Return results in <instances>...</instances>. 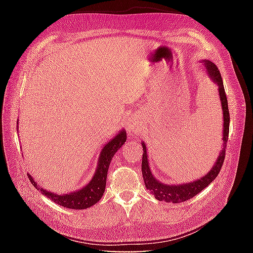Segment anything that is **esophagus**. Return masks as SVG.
Instances as JSON below:
<instances>
[{"mask_svg": "<svg viewBox=\"0 0 253 253\" xmlns=\"http://www.w3.org/2000/svg\"><path fill=\"white\" fill-rule=\"evenodd\" d=\"M140 128L141 127H140L138 122H136L134 119H131V120H128L126 122V131H127L128 134L134 135V134H136L137 132H138Z\"/></svg>", "mask_w": 253, "mask_h": 253, "instance_id": "obj_1", "label": "esophagus"}]
</instances>
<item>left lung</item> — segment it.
Listing matches in <instances>:
<instances>
[{
  "instance_id": "left-lung-1",
  "label": "left lung",
  "mask_w": 253,
  "mask_h": 253,
  "mask_svg": "<svg viewBox=\"0 0 253 253\" xmlns=\"http://www.w3.org/2000/svg\"><path fill=\"white\" fill-rule=\"evenodd\" d=\"M202 63L205 66L206 74L209 76V78L216 84L218 86V96L221 105V111H223V135H221V139H223V143H221V149L219 151V154L214 163L211 170L207 173L206 175L202 176L198 179L190 182L180 183V185H168V183H164L160 180L156 179V177L152 173V170L149 165L148 159V151L145 143L141 141L143 154H142V164H141V171L144 180V185L150 192L154 195L157 201H164L166 203H173L178 204L186 202L190 198L194 197L198 193H201L202 191L208 187L210 183L216 178L218 175L221 166L224 164L225 160V149L226 144L228 141V135H229V122H230V116H229V110H228V101L224 88V83L221 76L219 74V71L217 66L212 63L209 60H202Z\"/></svg>"
}]
</instances>
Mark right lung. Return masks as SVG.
<instances>
[{"mask_svg":"<svg viewBox=\"0 0 253 253\" xmlns=\"http://www.w3.org/2000/svg\"><path fill=\"white\" fill-rule=\"evenodd\" d=\"M17 129L19 131V128ZM126 141V129H120L118 134L115 135L110 141H108L103 145V148L101 149V152H100V155H99V158H98V164L96 167L94 176L85 186H83L79 190H75L70 193L58 194V193L52 192V191L43 189L42 187L38 185L32 175L27 174L29 180L32 181L34 187L37 190H39L43 195L49 198V200H51L53 203L64 207V208L75 209V210L87 209L89 207L97 204L101 200L105 190L106 176H108L110 164L112 162L114 155L116 154V152L122 147V145H124Z\"/></svg>","mask_w":253,"mask_h":253,"instance_id":"add662e5","label":"right lung"}]
</instances>
